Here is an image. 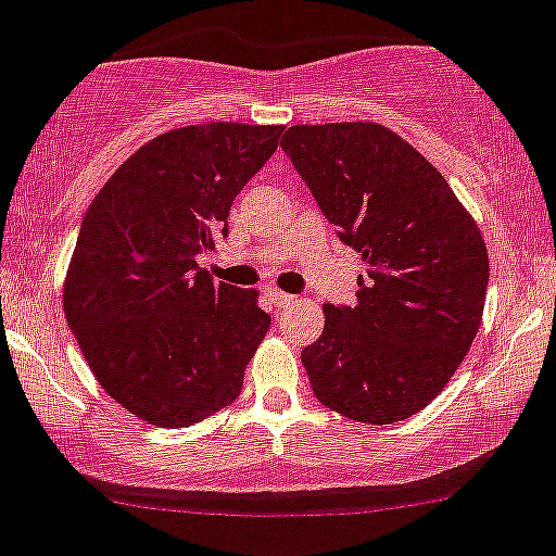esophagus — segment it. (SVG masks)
Returning <instances> with one entry per match:
<instances>
[{
  "label": "esophagus",
  "instance_id": "34e87169",
  "mask_svg": "<svg viewBox=\"0 0 556 556\" xmlns=\"http://www.w3.org/2000/svg\"><path fill=\"white\" fill-rule=\"evenodd\" d=\"M268 301H271L277 308H285V306H290V303H293V295L282 293V290H268Z\"/></svg>",
  "mask_w": 556,
  "mask_h": 556
}]
</instances>
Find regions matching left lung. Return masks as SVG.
<instances>
[{
  "label": "left lung",
  "mask_w": 556,
  "mask_h": 556,
  "mask_svg": "<svg viewBox=\"0 0 556 556\" xmlns=\"http://www.w3.org/2000/svg\"><path fill=\"white\" fill-rule=\"evenodd\" d=\"M282 149L367 266L354 306L325 303L323 336L301 352L314 396L372 426L416 416L482 323L490 261L477 220L424 154L376 122L295 125Z\"/></svg>",
  "instance_id": "8db88e82"
}]
</instances>
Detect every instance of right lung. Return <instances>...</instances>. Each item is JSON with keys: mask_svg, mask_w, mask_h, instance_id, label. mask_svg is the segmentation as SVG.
<instances>
[{"mask_svg": "<svg viewBox=\"0 0 556 556\" xmlns=\"http://www.w3.org/2000/svg\"><path fill=\"white\" fill-rule=\"evenodd\" d=\"M282 125L207 122L162 132L116 167L81 218L63 312L92 376L162 429L231 405L271 317L258 290L213 282L197 255L229 233L231 202Z\"/></svg>", "mask_w": 556, "mask_h": 556, "instance_id": "1", "label": "right lung"}]
</instances>
